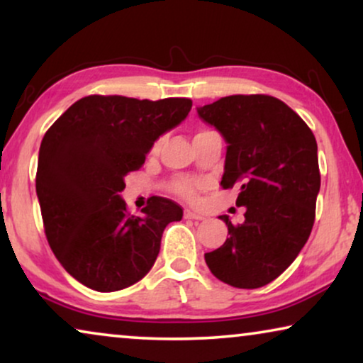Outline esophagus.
Here are the masks:
<instances>
[{
  "instance_id": "34e87169",
  "label": "esophagus",
  "mask_w": 363,
  "mask_h": 363,
  "mask_svg": "<svg viewBox=\"0 0 363 363\" xmlns=\"http://www.w3.org/2000/svg\"><path fill=\"white\" fill-rule=\"evenodd\" d=\"M185 218H186V220H195V221L205 220V216H203L201 213L193 211V210H185Z\"/></svg>"
}]
</instances>
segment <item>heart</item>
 <instances>
[{"label": "heart", "mask_w": 363, "mask_h": 363, "mask_svg": "<svg viewBox=\"0 0 363 363\" xmlns=\"http://www.w3.org/2000/svg\"><path fill=\"white\" fill-rule=\"evenodd\" d=\"M158 143H155L153 150H157ZM200 186V183L195 180H190V178H178L172 183V190L183 198H188V200H193L196 196V190Z\"/></svg>", "instance_id": "heart-1"}]
</instances>
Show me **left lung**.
<instances>
[{
	"mask_svg": "<svg viewBox=\"0 0 363 363\" xmlns=\"http://www.w3.org/2000/svg\"><path fill=\"white\" fill-rule=\"evenodd\" d=\"M196 112L228 143L221 185L240 186L236 206L246 208L238 226L220 216L228 238L205 261L226 284L262 287L309 240L320 190L315 137L289 106L261 94L223 97Z\"/></svg>",
	"mask_w": 363,
	"mask_h": 363,
	"instance_id": "8db88e82",
	"label": "left lung"
}]
</instances>
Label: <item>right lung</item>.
I'll return each instance as SVG.
<instances>
[{
  "mask_svg": "<svg viewBox=\"0 0 363 363\" xmlns=\"http://www.w3.org/2000/svg\"><path fill=\"white\" fill-rule=\"evenodd\" d=\"M190 99L138 101L89 96L74 102L46 132L36 193L44 231L74 279L99 292L135 284L152 269L163 230L183 210L152 196L130 215L121 195L125 175L143 165L153 143L185 121Z\"/></svg>",
  "mask_w": 363,
  "mask_h": 363,
  "instance_id": "1",
  "label": "right lung"
}]
</instances>
